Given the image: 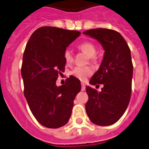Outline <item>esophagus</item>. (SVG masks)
Returning a JSON list of instances; mask_svg holds the SVG:
<instances>
[{"label": "esophagus", "instance_id": "obj_1", "mask_svg": "<svg viewBox=\"0 0 149 149\" xmlns=\"http://www.w3.org/2000/svg\"><path fill=\"white\" fill-rule=\"evenodd\" d=\"M81 86H82V88H81V90H82V91H85V90H86V85H85V83H81Z\"/></svg>", "mask_w": 149, "mask_h": 149}]
</instances>
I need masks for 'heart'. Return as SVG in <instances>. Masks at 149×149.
Returning <instances> with one entry per match:
<instances>
[{"label":"heart","mask_w":149,"mask_h":149,"mask_svg":"<svg viewBox=\"0 0 149 149\" xmlns=\"http://www.w3.org/2000/svg\"><path fill=\"white\" fill-rule=\"evenodd\" d=\"M79 48L81 51H83L84 54H86L89 57L93 58L96 54V48L95 45L91 42H84L81 43L79 46ZM64 60L67 64H70L72 62V53L70 49H66L63 54ZM93 72V69L90 66H84V67H76V68L72 71L71 74L75 77L76 78L80 79V80H84L87 77H89Z\"/></svg>","instance_id":"1"}]
</instances>
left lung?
I'll use <instances>...</instances> for the list:
<instances>
[{
    "label": "left lung",
    "instance_id": "8db88e82",
    "mask_svg": "<svg viewBox=\"0 0 149 149\" xmlns=\"http://www.w3.org/2000/svg\"><path fill=\"white\" fill-rule=\"evenodd\" d=\"M83 33L96 40L105 51L100 68L89 81L93 86L103 84L102 91L89 86L86 88L89 95L86 104L87 116L95 125H112L123 116L131 98V51L123 36L113 30L92 29Z\"/></svg>",
    "mask_w": 149,
    "mask_h": 149
}]
</instances>
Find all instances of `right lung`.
Instances as JSON below:
<instances>
[{
    "label": "right lung",
    "mask_w": 149,
    "mask_h": 149,
    "mask_svg": "<svg viewBox=\"0 0 149 149\" xmlns=\"http://www.w3.org/2000/svg\"><path fill=\"white\" fill-rule=\"evenodd\" d=\"M81 33L54 26L40 27L33 33L23 56L21 76L24 96L32 114L41 125L57 129L68 123L73 101L81 90L79 79L70 77L57 86L64 71V52Z\"/></svg>",
    "instance_id": "add662e5"
}]
</instances>
